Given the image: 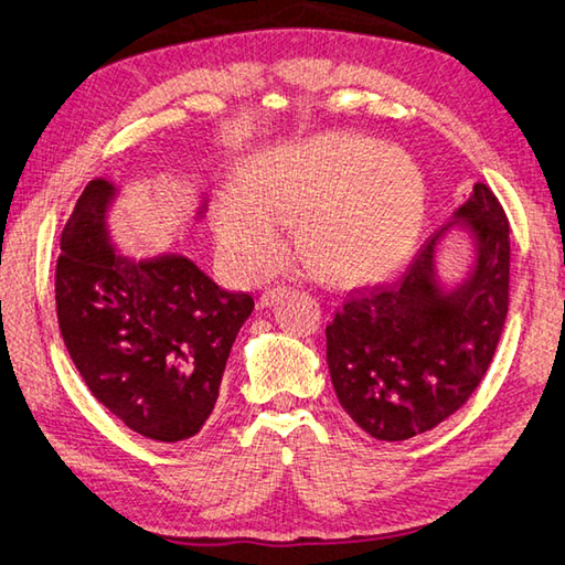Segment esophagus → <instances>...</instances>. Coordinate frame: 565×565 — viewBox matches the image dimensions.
Segmentation results:
<instances>
[{
  "mask_svg": "<svg viewBox=\"0 0 565 565\" xmlns=\"http://www.w3.org/2000/svg\"><path fill=\"white\" fill-rule=\"evenodd\" d=\"M281 286H274V289H266L262 296H259V306H264V309H266V306H271L276 299H279V296H281Z\"/></svg>",
  "mask_w": 565,
  "mask_h": 565,
  "instance_id": "1",
  "label": "esophagus"
}]
</instances>
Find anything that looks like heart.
<instances>
[{"label": "heart", "instance_id": "heart-1", "mask_svg": "<svg viewBox=\"0 0 565 565\" xmlns=\"http://www.w3.org/2000/svg\"><path fill=\"white\" fill-rule=\"evenodd\" d=\"M425 182L399 148L353 132L256 152L239 188L214 202V234L227 269L247 281L274 271L284 224L309 269L333 284H365L397 269L419 232Z\"/></svg>", "mask_w": 565, "mask_h": 565}]
</instances>
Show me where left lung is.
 Returning a JSON list of instances; mask_svg holds the SVG:
<instances>
[{
    "instance_id": "left-lung-1",
    "label": "left lung",
    "mask_w": 565,
    "mask_h": 565,
    "mask_svg": "<svg viewBox=\"0 0 565 565\" xmlns=\"http://www.w3.org/2000/svg\"><path fill=\"white\" fill-rule=\"evenodd\" d=\"M455 217L475 234L477 266L443 291L439 232L387 284L345 296L326 326V361L338 403L358 427L403 443L445 423L487 375L509 311V220L484 182Z\"/></svg>"
}]
</instances>
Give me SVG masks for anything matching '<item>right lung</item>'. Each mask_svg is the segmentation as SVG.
I'll list each match as a JSON object with an SVG mask.
<instances>
[{
	"instance_id": "add662e5",
	"label": "right lung",
	"mask_w": 565,
	"mask_h": 565,
	"mask_svg": "<svg viewBox=\"0 0 565 565\" xmlns=\"http://www.w3.org/2000/svg\"><path fill=\"white\" fill-rule=\"evenodd\" d=\"M110 194L106 180H90L61 232L58 331L100 405L132 433L182 443L212 415L254 299L220 289L178 254L148 262L113 254L104 222Z\"/></svg>"
}]
</instances>
